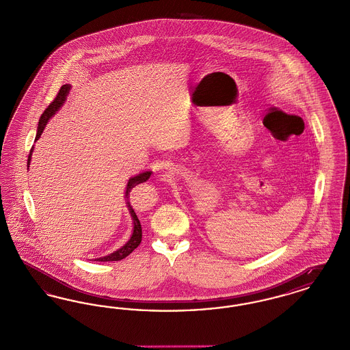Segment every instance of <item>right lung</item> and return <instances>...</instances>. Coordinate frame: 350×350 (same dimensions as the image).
Returning a JSON list of instances; mask_svg holds the SVG:
<instances>
[{
    "label": "right lung",
    "instance_id": "1",
    "mask_svg": "<svg viewBox=\"0 0 350 350\" xmlns=\"http://www.w3.org/2000/svg\"><path fill=\"white\" fill-rule=\"evenodd\" d=\"M70 88H72V86H70L69 83L63 85V86L60 88V90H59L56 98L51 102L50 106H49V107L44 110V113L42 114V117L39 119V123H38V131H36V136H35V142L39 140L40 135L44 131V127H46V124L50 122L51 118L53 117V116L62 109V106L66 103ZM33 150V147L31 148V150H30V154H29V159H27V169L30 167ZM150 174H152L150 170L139 173V174L131 177V178L129 180L127 185H126L124 200H126V206H127V208H129V211H130V215L133 217V233H131L129 241H127L123 247H120L119 250H116V252H113V253H110V254H107V256L100 257V258H96L94 261H119V260H123L124 257H127L130 253H133V250H136V248L139 247V244H140V241H142V224H140L139 219L136 217V214H135V211H133V206L130 204L129 198H130V191L133 190V187H135V186L139 185V183H146V181L150 178Z\"/></svg>",
    "mask_w": 350,
    "mask_h": 350
}]
</instances>
